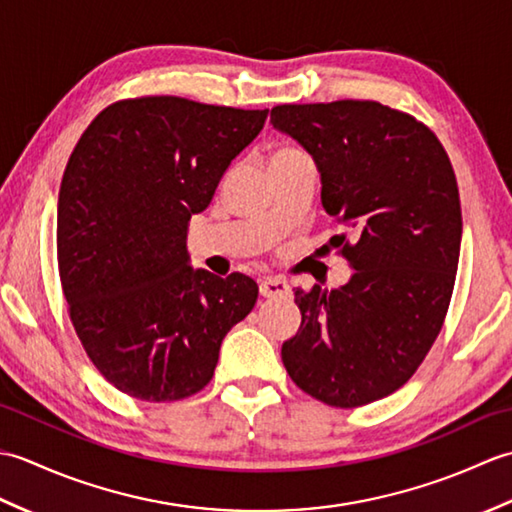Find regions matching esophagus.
Returning <instances> with one entry per match:
<instances>
[{
  "label": "esophagus",
  "instance_id": "34e87169",
  "mask_svg": "<svg viewBox=\"0 0 512 512\" xmlns=\"http://www.w3.org/2000/svg\"><path fill=\"white\" fill-rule=\"evenodd\" d=\"M288 292H290V286L286 284L284 279H279V277H268V279L262 281V284H259V295L266 297V299L286 297Z\"/></svg>",
  "mask_w": 512,
  "mask_h": 512
}]
</instances>
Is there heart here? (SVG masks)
Returning <instances> with one entry per match:
<instances>
[{
    "mask_svg": "<svg viewBox=\"0 0 512 512\" xmlns=\"http://www.w3.org/2000/svg\"><path fill=\"white\" fill-rule=\"evenodd\" d=\"M299 154H301V151L295 149V147H277V149L273 151V154H270V158H268V167L275 165V162L295 158V156H299Z\"/></svg>",
    "mask_w": 512,
    "mask_h": 512,
    "instance_id": "1",
    "label": "heart"
}]
</instances>
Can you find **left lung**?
<instances>
[{
    "instance_id": "obj_1",
    "label": "left lung",
    "mask_w": 512,
    "mask_h": 512,
    "mask_svg": "<svg viewBox=\"0 0 512 512\" xmlns=\"http://www.w3.org/2000/svg\"><path fill=\"white\" fill-rule=\"evenodd\" d=\"M270 123L310 151L323 209L356 233L332 237L356 270L343 288L295 290L301 328L281 361L325 405H369L416 374L447 317L462 242L451 160L416 116L378 101L286 103Z\"/></svg>"
}]
</instances>
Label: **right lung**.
<instances>
[{
  "instance_id": "1",
  "label": "right lung",
  "mask_w": 512,
  "mask_h": 512,
  "mask_svg": "<svg viewBox=\"0 0 512 512\" xmlns=\"http://www.w3.org/2000/svg\"><path fill=\"white\" fill-rule=\"evenodd\" d=\"M268 110L182 96L123 99L94 118L63 171L57 262L85 354L123 394L176 402L211 383L257 284L187 266V226Z\"/></svg>"
}]
</instances>
